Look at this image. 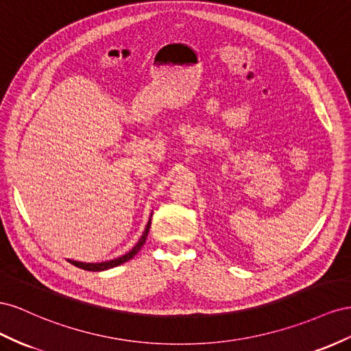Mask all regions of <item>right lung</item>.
I'll use <instances>...</instances> for the list:
<instances>
[{"label": "right lung", "mask_w": 351, "mask_h": 351, "mask_svg": "<svg viewBox=\"0 0 351 351\" xmlns=\"http://www.w3.org/2000/svg\"><path fill=\"white\" fill-rule=\"evenodd\" d=\"M149 226H152V219L148 220V223L145 226V231L143 234V237L139 238V241L135 244V247L131 250V252H128L126 254H123L122 257H117V258H113V260H108V262H103V263H82V262H75V260H69L70 263H72L73 266L76 267H81L84 270H93V272H99V270H106V269H112V267H116L119 265H122L125 262H128V260H131L139 250H141V247L144 245L145 239H147V235H148V231H149Z\"/></svg>", "instance_id": "right-lung-1"}]
</instances>
